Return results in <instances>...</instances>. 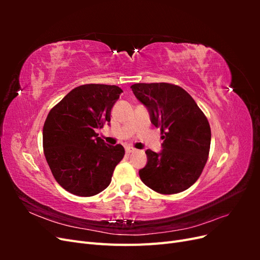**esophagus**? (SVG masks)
Returning a JSON list of instances; mask_svg holds the SVG:
<instances>
[{
  "label": "esophagus",
  "mask_w": 260,
  "mask_h": 260,
  "mask_svg": "<svg viewBox=\"0 0 260 260\" xmlns=\"http://www.w3.org/2000/svg\"><path fill=\"white\" fill-rule=\"evenodd\" d=\"M125 152H127L128 154H133V153L137 152V149L133 148V147H127V148H125Z\"/></svg>",
  "instance_id": "1"
}]
</instances>
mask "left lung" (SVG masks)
Here are the masks:
<instances>
[{
  "instance_id": "8db88e82",
  "label": "left lung",
  "mask_w": 260,
  "mask_h": 260,
  "mask_svg": "<svg viewBox=\"0 0 260 260\" xmlns=\"http://www.w3.org/2000/svg\"><path fill=\"white\" fill-rule=\"evenodd\" d=\"M136 98L160 128L162 149L145 152L142 182L160 194H176L193 185L205 167L210 148V125L195 101L181 86L166 82L131 85Z\"/></svg>"
}]
</instances>
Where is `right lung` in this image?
I'll list each match as a JSON object with an SVG mask.
<instances>
[{"label": "right lung", "instance_id": "add662e5", "mask_svg": "<svg viewBox=\"0 0 260 260\" xmlns=\"http://www.w3.org/2000/svg\"><path fill=\"white\" fill-rule=\"evenodd\" d=\"M121 92L117 85L77 86L46 117L45 158L55 180L69 193L93 196L111 183L124 148L106 144L95 130L111 121L112 108Z\"/></svg>", "mask_w": 260, "mask_h": 260}]
</instances>
